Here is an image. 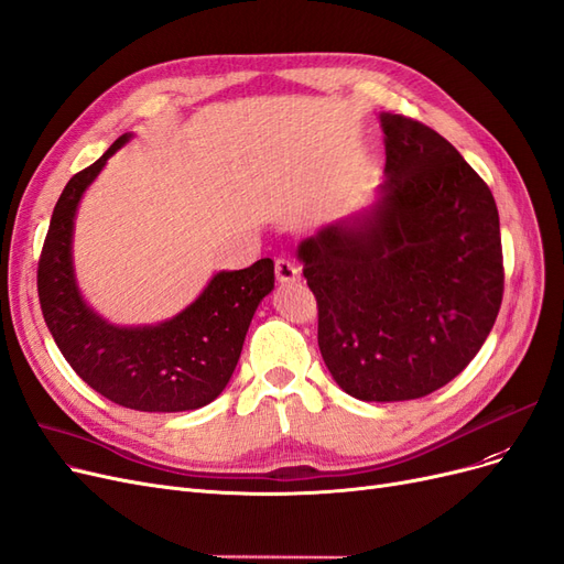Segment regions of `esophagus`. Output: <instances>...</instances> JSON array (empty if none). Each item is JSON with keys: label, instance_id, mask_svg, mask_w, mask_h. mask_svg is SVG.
Returning <instances> with one entry per match:
<instances>
[{"label": "esophagus", "instance_id": "obj_1", "mask_svg": "<svg viewBox=\"0 0 564 564\" xmlns=\"http://www.w3.org/2000/svg\"><path fill=\"white\" fill-rule=\"evenodd\" d=\"M274 269H276L279 283H297L300 281V267L295 262L281 258V260H276Z\"/></svg>", "mask_w": 564, "mask_h": 564}]
</instances>
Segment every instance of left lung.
<instances>
[{"mask_svg":"<svg viewBox=\"0 0 564 564\" xmlns=\"http://www.w3.org/2000/svg\"><path fill=\"white\" fill-rule=\"evenodd\" d=\"M387 180L375 215L300 243L318 304V347L358 401H412L445 387L497 321L499 213L485 180L426 123L381 115Z\"/></svg>","mask_w":564,"mask_h":564,"instance_id":"left-lung-1","label":"left lung"}]
</instances>
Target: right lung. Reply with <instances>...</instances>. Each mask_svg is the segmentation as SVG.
Wrapping results in <instances>:
<instances>
[{
  "label": "right lung",
  "instance_id": "add662e5",
  "mask_svg": "<svg viewBox=\"0 0 564 564\" xmlns=\"http://www.w3.org/2000/svg\"><path fill=\"white\" fill-rule=\"evenodd\" d=\"M126 140L72 175L53 208L37 267L42 314L72 370L107 401L140 412L196 410L227 387L252 314L274 288V262L220 271L183 314L154 328H117L98 318L75 283L72 225L84 189Z\"/></svg>",
  "mask_w": 564,
  "mask_h": 564
}]
</instances>
